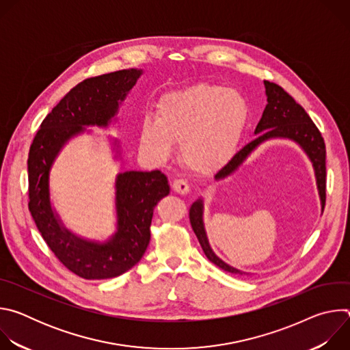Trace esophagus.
<instances>
[{
    "instance_id": "obj_1",
    "label": "esophagus",
    "mask_w": 350,
    "mask_h": 350,
    "mask_svg": "<svg viewBox=\"0 0 350 350\" xmlns=\"http://www.w3.org/2000/svg\"><path fill=\"white\" fill-rule=\"evenodd\" d=\"M172 188H173L174 192H177V193H180V195H185V193L189 192V185H188V183H187L185 180H183V178L174 180L173 184H172Z\"/></svg>"
}]
</instances>
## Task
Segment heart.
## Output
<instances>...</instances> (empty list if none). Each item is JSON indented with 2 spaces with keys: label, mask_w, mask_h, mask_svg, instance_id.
<instances>
[{
  "label": "heart",
  "mask_w": 350,
  "mask_h": 350,
  "mask_svg": "<svg viewBox=\"0 0 350 350\" xmlns=\"http://www.w3.org/2000/svg\"><path fill=\"white\" fill-rule=\"evenodd\" d=\"M249 120V105L237 90L199 83L161 96L155 118L139 127V146L158 163L180 144L183 165L196 174H212L235 155Z\"/></svg>",
  "instance_id": "obj_1"
}]
</instances>
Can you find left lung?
<instances>
[{
	"instance_id": "1",
	"label": "left lung",
	"mask_w": 350,
	"mask_h": 350,
	"mask_svg": "<svg viewBox=\"0 0 350 350\" xmlns=\"http://www.w3.org/2000/svg\"><path fill=\"white\" fill-rule=\"evenodd\" d=\"M267 105L263 111L262 119L256 126L255 134L258 135L252 142L245 145L239 152H237L232 159L215 176L216 180H223L231 176L238 167L246 161L255 149L267 139L273 138H286L295 141L301 146L305 154L309 157L316 176L317 189L321 201V212L325 206V144L321 133L306 113V111L299 105L295 99L278 84L265 81ZM189 221L192 230L201 243L206 258L215 263L217 267L232 274H246L238 269L231 267L223 262L216 254L208 241V235L204 226V201L202 198L196 201L189 208Z\"/></svg>"
}]
</instances>
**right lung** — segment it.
<instances>
[{"label": "right lung", "mask_w": 350, "mask_h": 350, "mask_svg": "<svg viewBox=\"0 0 350 350\" xmlns=\"http://www.w3.org/2000/svg\"><path fill=\"white\" fill-rule=\"evenodd\" d=\"M141 69L90 77L73 87L42 120L29 151V211L44 241L59 262L85 280L118 277L144 256L154 209L170 192L161 170L124 172L116 176V232L105 242L84 239L68 230L53 209L49 172L64 145L85 126L108 127L134 87ZM115 145L119 146L115 139Z\"/></svg>", "instance_id": "add662e5"}]
</instances>
